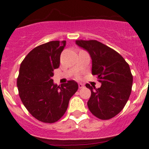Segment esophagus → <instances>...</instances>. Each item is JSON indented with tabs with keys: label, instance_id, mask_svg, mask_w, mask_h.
I'll return each instance as SVG.
<instances>
[{
	"label": "esophagus",
	"instance_id": "34e87169",
	"mask_svg": "<svg viewBox=\"0 0 149 149\" xmlns=\"http://www.w3.org/2000/svg\"><path fill=\"white\" fill-rule=\"evenodd\" d=\"M79 88H84V84H81V83H79Z\"/></svg>",
	"mask_w": 149,
	"mask_h": 149
}]
</instances>
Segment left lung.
<instances>
[{"label":"left lung","instance_id":"8db88e82","mask_svg":"<svg viewBox=\"0 0 149 149\" xmlns=\"http://www.w3.org/2000/svg\"><path fill=\"white\" fill-rule=\"evenodd\" d=\"M76 43L90 54L91 73L102 83L98 88L86 84L91 92L88 109L99 119H111L121 112L130 97L133 85L130 66L118 52L100 42L80 40Z\"/></svg>","mask_w":149,"mask_h":149}]
</instances>
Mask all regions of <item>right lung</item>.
Listing matches in <instances>:
<instances>
[{
	"label": "right lung",
	"mask_w": 149,
	"mask_h": 149,
	"mask_svg": "<svg viewBox=\"0 0 149 149\" xmlns=\"http://www.w3.org/2000/svg\"><path fill=\"white\" fill-rule=\"evenodd\" d=\"M65 45V41L56 40L36 47L21 63L17 78L19 95L29 112L42 123L59 120L79 88L73 80L60 86L52 79Z\"/></svg>",
	"instance_id": "obj_1"
}]
</instances>
